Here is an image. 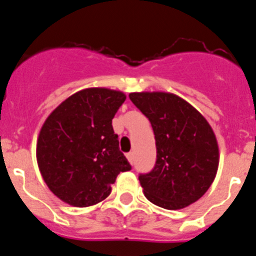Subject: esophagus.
I'll return each mask as SVG.
<instances>
[{
	"mask_svg": "<svg viewBox=\"0 0 256 256\" xmlns=\"http://www.w3.org/2000/svg\"><path fill=\"white\" fill-rule=\"evenodd\" d=\"M126 159H128V162H130V164H133V162H134V155H133V152L126 154Z\"/></svg>",
	"mask_w": 256,
	"mask_h": 256,
	"instance_id": "34e87169",
	"label": "esophagus"
}]
</instances>
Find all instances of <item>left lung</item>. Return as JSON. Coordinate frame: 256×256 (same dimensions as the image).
I'll return each instance as SVG.
<instances>
[{
  "mask_svg": "<svg viewBox=\"0 0 256 256\" xmlns=\"http://www.w3.org/2000/svg\"><path fill=\"white\" fill-rule=\"evenodd\" d=\"M130 98L148 118L155 134L156 164L138 178L146 198L168 210L196 202L218 172V141L210 124L170 92H132Z\"/></svg>",
  "mask_w": 256,
  "mask_h": 256,
  "instance_id": "1",
  "label": "left lung"
}]
</instances>
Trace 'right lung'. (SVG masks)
I'll return each mask as SVG.
<instances>
[{"mask_svg": "<svg viewBox=\"0 0 256 256\" xmlns=\"http://www.w3.org/2000/svg\"><path fill=\"white\" fill-rule=\"evenodd\" d=\"M126 98L116 90L84 88L47 116L36 156L47 187L61 201L76 208L98 204L118 174L130 170L112 124Z\"/></svg>", "mask_w": 256, "mask_h": 256, "instance_id": "1", "label": "right lung"}]
</instances>
